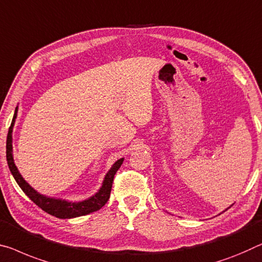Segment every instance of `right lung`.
<instances>
[{
	"label": "right lung",
	"mask_w": 262,
	"mask_h": 262,
	"mask_svg": "<svg viewBox=\"0 0 262 262\" xmlns=\"http://www.w3.org/2000/svg\"><path fill=\"white\" fill-rule=\"evenodd\" d=\"M17 108L18 107L15 108L13 122H11V125L9 127V131H8V136H7V162H8V166H9L11 174H13V177L15 178L16 183L18 184V186L22 188V191L29 196L31 201H34L38 207H41L44 212L49 213V214L59 219L76 218V216L86 215L89 214V213L100 210V208L107 203L108 198H110L111 187H112V183H114L115 174L116 172L118 171L120 165L123 164L124 158L118 159L117 162L112 165V167L108 170L105 178L103 180L102 187L99 188L98 192L96 193L95 195L90 196L89 199L78 201V203H71V201H68V200L50 198V196L43 195L41 193H38L37 191L34 190V188L31 187L26 180H24V178L21 176V173L18 172L17 167H16V165L14 163L13 136H11V134H13L15 119L17 117Z\"/></svg>",
	"instance_id": "obj_1"
}]
</instances>
